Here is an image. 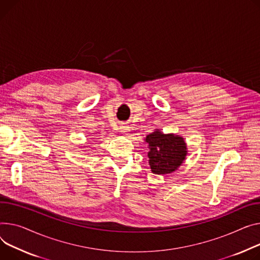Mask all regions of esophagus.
Returning <instances> with one entry per match:
<instances>
[{"label": "esophagus", "instance_id": "esophagus-1", "mask_svg": "<svg viewBox=\"0 0 260 260\" xmlns=\"http://www.w3.org/2000/svg\"><path fill=\"white\" fill-rule=\"evenodd\" d=\"M120 133H122V134H127L128 132H129V126L127 125V124H122L120 126Z\"/></svg>", "mask_w": 260, "mask_h": 260}]
</instances>
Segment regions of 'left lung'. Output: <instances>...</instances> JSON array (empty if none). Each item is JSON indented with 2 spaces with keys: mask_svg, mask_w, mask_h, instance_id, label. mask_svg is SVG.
I'll use <instances>...</instances> for the list:
<instances>
[{
  "mask_svg": "<svg viewBox=\"0 0 260 260\" xmlns=\"http://www.w3.org/2000/svg\"><path fill=\"white\" fill-rule=\"evenodd\" d=\"M145 141L149 144L148 158L153 174H171L185 160L187 147L183 138L179 136L155 131L145 138Z\"/></svg>",
  "mask_w": 260,
  "mask_h": 260,
  "instance_id": "8db88e82",
  "label": "left lung"
}]
</instances>
